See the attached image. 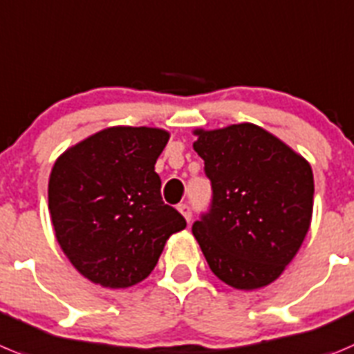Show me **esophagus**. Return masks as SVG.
<instances>
[{"mask_svg":"<svg viewBox=\"0 0 354 354\" xmlns=\"http://www.w3.org/2000/svg\"><path fill=\"white\" fill-rule=\"evenodd\" d=\"M178 212L185 216V221L190 222V218H192V209H190L189 205H178Z\"/></svg>","mask_w":354,"mask_h":354,"instance_id":"obj_1","label":"esophagus"}]
</instances>
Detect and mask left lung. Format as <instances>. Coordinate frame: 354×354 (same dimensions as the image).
Listing matches in <instances>:
<instances>
[{
	"label": "left lung",
	"mask_w": 354,
	"mask_h": 354,
	"mask_svg": "<svg viewBox=\"0 0 354 354\" xmlns=\"http://www.w3.org/2000/svg\"><path fill=\"white\" fill-rule=\"evenodd\" d=\"M194 136L213 189L212 212L192 225L209 270L241 291L272 284L310 227V164L254 123L196 129Z\"/></svg>",
	"instance_id": "1"
}]
</instances>
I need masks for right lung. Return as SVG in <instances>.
<instances>
[{
    "label": "right lung",
    "mask_w": 354,
    "mask_h": 354,
    "mask_svg": "<svg viewBox=\"0 0 354 354\" xmlns=\"http://www.w3.org/2000/svg\"><path fill=\"white\" fill-rule=\"evenodd\" d=\"M171 133L109 127L70 146L49 176V212L59 247L93 284L125 289L149 273L187 222L160 196L155 164Z\"/></svg>",
    "instance_id": "obj_1"
}]
</instances>
